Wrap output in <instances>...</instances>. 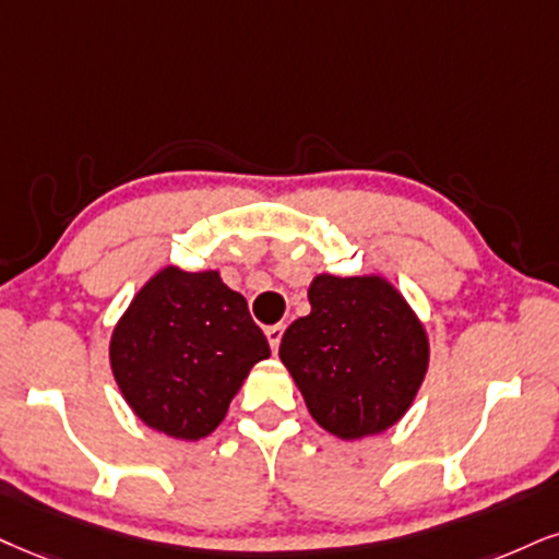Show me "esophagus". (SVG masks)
Instances as JSON below:
<instances>
[{
  "mask_svg": "<svg viewBox=\"0 0 559 559\" xmlns=\"http://www.w3.org/2000/svg\"><path fill=\"white\" fill-rule=\"evenodd\" d=\"M282 334H285V326H282V323H274V326H266V340H269V347H272V353H277V349H280Z\"/></svg>",
  "mask_w": 559,
  "mask_h": 559,
  "instance_id": "34e87169",
  "label": "esophagus"
}]
</instances>
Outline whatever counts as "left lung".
I'll list each match as a JSON object with an SVG mask.
<instances>
[{
    "mask_svg": "<svg viewBox=\"0 0 559 559\" xmlns=\"http://www.w3.org/2000/svg\"><path fill=\"white\" fill-rule=\"evenodd\" d=\"M311 313L293 321L280 357L323 430L355 440L402 419L427 370V334L381 277L321 274Z\"/></svg>",
    "mask_w": 559,
    "mask_h": 559,
    "instance_id": "8db88e82",
    "label": "left lung"
}]
</instances>
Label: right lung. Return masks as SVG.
<instances>
[{"label": "right lung", "mask_w": 559, "mask_h": 559, "mask_svg": "<svg viewBox=\"0 0 559 559\" xmlns=\"http://www.w3.org/2000/svg\"><path fill=\"white\" fill-rule=\"evenodd\" d=\"M269 344L217 272L155 274L116 323L111 368L134 415L170 438L210 436Z\"/></svg>", "instance_id": "right-lung-1"}]
</instances>
